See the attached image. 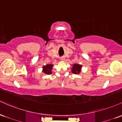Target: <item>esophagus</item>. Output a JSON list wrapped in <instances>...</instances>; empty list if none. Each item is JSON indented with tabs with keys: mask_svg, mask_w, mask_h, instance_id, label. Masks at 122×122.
<instances>
[{
	"mask_svg": "<svg viewBox=\"0 0 122 122\" xmlns=\"http://www.w3.org/2000/svg\"><path fill=\"white\" fill-rule=\"evenodd\" d=\"M64 59H65L63 58V57H62V58H61V61H64Z\"/></svg>",
	"mask_w": 122,
	"mask_h": 122,
	"instance_id": "obj_1",
	"label": "esophagus"
}]
</instances>
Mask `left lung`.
Masks as SVG:
<instances>
[{
    "label": "left lung",
    "instance_id": "obj_1",
    "mask_svg": "<svg viewBox=\"0 0 122 122\" xmlns=\"http://www.w3.org/2000/svg\"><path fill=\"white\" fill-rule=\"evenodd\" d=\"M82 67V66L79 65V64L75 63L72 65L71 68V72L75 74H79L81 72V68Z\"/></svg>",
    "mask_w": 122,
    "mask_h": 122
}]
</instances>
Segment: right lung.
Instances as JSON below:
<instances>
[{"mask_svg": "<svg viewBox=\"0 0 122 122\" xmlns=\"http://www.w3.org/2000/svg\"><path fill=\"white\" fill-rule=\"evenodd\" d=\"M54 65L52 64H48L46 66H43V72L46 74L49 75L52 74V70Z\"/></svg>", "mask_w": 122, "mask_h": 122, "instance_id": "1", "label": "right lung"}]
</instances>
